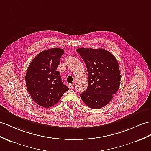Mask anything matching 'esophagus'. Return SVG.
I'll use <instances>...</instances> for the list:
<instances>
[{
	"label": "esophagus",
	"mask_w": 151,
	"mask_h": 151,
	"mask_svg": "<svg viewBox=\"0 0 151 151\" xmlns=\"http://www.w3.org/2000/svg\"><path fill=\"white\" fill-rule=\"evenodd\" d=\"M68 86L69 88H73V87H74V84H69Z\"/></svg>",
	"instance_id": "34e87169"
}]
</instances>
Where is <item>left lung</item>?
Segmentation results:
<instances>
[{
  "label": "left lung",
  "mask_w": 151,
  "mask_h": 151,
  "mask_svg": "<svg viewBox=\"0 0 151 151\" xmlns=\"http://www.w3.org/2000/svg\"><path fill=\"white\" fill-rule=\"evenodd\" d=\"M76 51L85 63L88 75L87 89L80 97L88 107L100 109L111 101L119 88L118 61L105 49L80 48Z\"/></svg>",
  "instance_id": "obj_1"
}]
</instances>
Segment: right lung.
<instances>
[{"mask_svg":"<svg viewBox=\"0 0 151 151\" xmlns=\"http://www.w3.org/2000/svg\"><path fill=\"white\" fill-rule=\"evenodd\" d=\"M64 50L52 48L40 52L32 60L25 74L27 90L36 104L50 108L57 104L68 87L57 71Z\"/></svg>","mask_w":151,"mask_h":151,"instance_id":"1","label":"right lung"}]
</instances>
